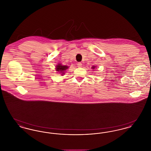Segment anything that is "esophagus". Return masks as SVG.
Here are the masks:
<instances>
[{
	"instance_id": "34e87169",
	"label": "esophagus",
	"mask_w": 151,
	"mask_h": 151,
	"mask_svg": "<svg viewBox=\"0 0 151 151\" xmlns=\"http://www.w3.org/2000/svg\"><path fill=\"white\" fill-rule=\"evenodd\" d=\"M78 67H82V63H80V62H79L78 63Z\"/></svg>"
}]
</instances>
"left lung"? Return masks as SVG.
<instances>
[{
  "instance_id": "left-lung-1",
  "label": "left lung",
  "mask_w": 151,
  "mask_h": 151,
  "mask_svg": "<svg viewBox=\"0 0 151 151\" xmlns=\"http://www.w3.org/2000/svg\"><path fill=\"white\" fill-rule=\"evenodd\" d=\"M92 68H94V66H93V67H92Z\"/></svg>"
}]
</instances>
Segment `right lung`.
<instances>
[{"label":"right lung","instance_id":"obj_1","mask_svg":"<svg viewBox=\"0 0 151 151\" xmlns=\"http://www.w3.org/2000/svg\"><path fill=\"white\" fill-rule=\"evenodd\" d=\"M68 67L65 65H58L57 66V71H60V73H62V74H64L65 71L68 68Z\"/></svg>","mask_w":151,"mask_h":151}]
</instances>
